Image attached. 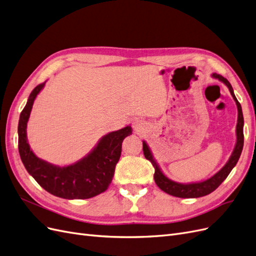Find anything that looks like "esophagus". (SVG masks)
Here are the masks:
<instances>
[{"mask_svg": "<svg viewBox=\"0 0 256 256\" xmlns=\"http://www.w3.org/2000/svg\"><path fill=\"white\" fill-rule=\"evenodd\" d=\"M132 125H134V130L136 131V132H140V131H142L144 129L145 122L143 120H136L134 122Z\"/></svg>", "mask_w": 256, "mask_h": 256, "instance_id": "34e87169", "label": "esophagus"}]
</instances>
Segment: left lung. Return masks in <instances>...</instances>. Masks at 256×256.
Segmentation results:
<instances>
[{
	"instance_id": "obj_1",
	"label": "left lung",
	"mask_w": 256,
	"mask_h": 256,
	"mask_svg": "<svg viewBox=\"0 0 256 256\" xmlns=\"http://www.w3.org/2000/svg\"><path fill=\"white\" fill-rule=\"evenodd\" d=\"M212 76L226 85L230 92L232 97H233V99L235 100L236 106H237V110H238V118H237V126H236L237 140H236L234 150L232 152L230 157L226 164V166H224L219 172H216L214 175H212L210 178L198 182L182 184V182H177L170 180L168 177H166L164 174V172L161 171V168L158 166L156 160H154L148 145H147L145 141H143L144 156L147 160H150L152 162V166L154 168V182L157 184V186L162 191H164L170 196L182 198H200V196H205L209 194V193H212V191H214L216 188H218L219 186L223 182V180L228 176L232 170H233V168L238 162L240 154H242V147H244V115H242V106H240V104L238 102L230 83L226 78H223L222 76L218 74H212Z\"/></svg>"
}]
</instances>
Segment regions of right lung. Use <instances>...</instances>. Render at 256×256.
I'll list each match as a JSON object with an SVG mask.
<instances>
[{"label": "right lung", "mask_w": 256, "mask_h": 256, "mask_svg": "<svg viewBox=\"0 0 256 256\" xmlns=\"http://www.w3.org/2000/svg\"><path fill=\"white\" fill-rule=\"evenodd\" d=\"M46 82L30 92L22 110L18 125V148L22 164L34 180L51 194L67 200H83L96 196L109 187L122 154L124 138L132 134L127 126L104 136L86 156L72 164L58 166L49 164L30 150L26 136L28 122L34 100Z\"/></svg>", "instance_id": "right-lung-1"}]
</instances>
